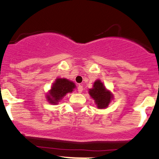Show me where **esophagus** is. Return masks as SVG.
Wrapping results in <instances>:
<instances>
[{"label": "esophagus", "instance_id": "esophagus-1", "mask_svg": "<svg viewBox=\"0 0 159 159\" xmlns=\"http://www.w3.org/2000/svg\"><path fill=\"white\" fill-rule=\"evenodd\" d=\"M83 92V86L81 85H79L78 86V92L79 93H81Z\"/></svg>", "mask_w": 159, "mask_h": 159}]
</instances>
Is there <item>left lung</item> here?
I'll return each mask as SVG.
<instances>
[{
  "label": "left lung",
  "mask_w": 159,
  "mask_h": 159,
  "mask_svg": "<svg viewBox=\"0 0 159 159\" xmlns=\"http://www.w3.org/2000/svg\"><path fill=\"white\" fill-rule=\"evenodd\" d=\"M88 93L92 99L95 100V105L99 109L108 107L110 102L114 99L112 92L107 89L100 80H97L94 82L92 88L88 90Z\"/></svg>",
  "instance_id": "8db88e82"
}]
</instances>
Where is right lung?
Segmentation results:
<instances>
[{
  "mask_svg": "<svg viewBox=\"0 0 159 159\" xmlns=\"http://www.w3.org/2000/svg\"><path fill=\"white\" fill-rule=\"evenodd\" d=\"M75 88V83L72 81L65 78H57L46 95V99L50 104L57 105L67 93L72 92Z\"/></svg>",
  "mask_w": 159,
  "mask_h": 159,
  "instance_id": "add662e5",
  "label": "right lung"
}]
</instances>
